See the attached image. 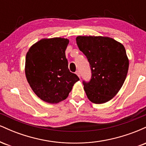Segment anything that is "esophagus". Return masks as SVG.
<instances>
[{
  "label": "esophagus",
  "instance_id": "1",
  "mask_svg": "<svg viewBox=\"0 0 146 146\" xmlns=\"http://www.w3.org/2000/svg\"><path fill=\"white\" fill-rule=\"evenodd\" d=\"M76 73V75H78V76L79 77V78H80V72L79 71H76V73Z\"/></svg>",
  "mask_w": 146,
  "mask_h": 146
}]
</instances>
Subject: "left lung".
Segmentation results:
<instances>
[{
	"label": "left lung",
	"mask_w": 146,
	"mask_h": 146,
	"mask_svg": "<svg viewBox=\"0 0 146 146\" xmlns=\"http://www.w3.org/2000/svg\"><path fill=\"white\" fill-rule=\"evenodd\" d=\"M76 42L91 69L89 82H83L87 98L95 104L110 101L121 89L128 73L125 47L109 37L80 36Z\"/></svg>",
	"instance_id": "obj_1"
}]
</instances>
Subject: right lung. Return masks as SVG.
Returning a JSON list of instances; mask_svg holds the SVG:
<instances>
[{"mask_svg":"<svg viewBox=\"0 0 146 146\" xmlns=\"http://www.w3.org/2000/svg\"><path fill=\"white\" fill-rule=\"evenodd\" d=\"M69 40L64 38H44L27 53L25 75L31 89L44 102L57 104L67 98L80 79L68 70L65 50Z\"/></svg>","mask_w":146,"mask_h":146,"instance_id":"right-lung-1","label":"right lung"}]
</instances>
